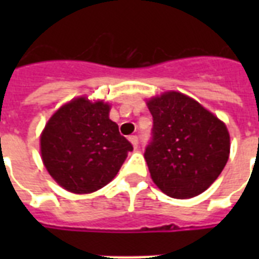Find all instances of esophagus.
<instances>
[{
    "label": "esophagus",
    "mask_w": 259,
    "mask_h": 259,
    "mask_svg": "<svg viewBox=\"0 0 259 259\" xmlns=\"http://www.w3.org/2000/svg\"><path fill=\"white\" fill-rule=\"evenodd\" d=\"M129 141H130V144L133 145L134 149H136V148H137V146H138V138H137V136H130Z\"/></svg>",
    "instance_id": "esophagus-1"
}]
</instances>
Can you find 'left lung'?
I'll use <instances>...</instances> for the list:
<instances>
[{
	"label": "left lung",
	"instance_id": "obj_1",
	"mask_svg": "<svg viewBox=\"0 0 259 259\" xmlns=\"http://www.w3.org/2000/svg\"><path fill=\"white\" fill-rule=\"evenodd\" d=\"M153 141L145 150L150 177L175 199L200 195L217 180L230 156V133L223 121L179 91L149 98Z\"/></svg>",
	"mask_w": 259,
	"mask_h": 259
}]
</instances>
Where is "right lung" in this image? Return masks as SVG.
I'll use <instances>...</instances> for the list:
<instances>
[{
    "instance_id": "right-lung-1",
    "label": "right lung",
    "mask_w": 259,
    "mask_h": 259,
    "mask_svg": "<svg viewBox=\"0 0 259 259\" xmlns=\"http://www.w3.org/2000/svg\"><path fill=\"white\" fill-rule=\"evenodd\" d=\"M107 102L74 98L55 111L40 134L42 164L62 188L91 193L107 185L133 150L110 119Z\"/></svg>"
}]
</instances>
